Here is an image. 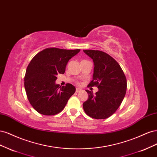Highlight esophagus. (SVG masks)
<instances>
[{
	"mask_svg": "<svg viewBox=\"0 0 157 157\" xmlns=\"http://www.w3.org/2000/svg\"><path fill=\"white\" fill-rule=\"evenodd\" d=\"M82 89H80V88H76V92H81L82 91Z\"/></svg>",
	"mask_w": 157,
	"mask_h": 157,
	"instance_id": "34e87169",
	"label": "esophagus"
}]
</instances>
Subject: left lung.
<instances>
[{"label":"left lung","instance_id":"left-lung-1","mask_svg":"<svg viewBox=\"0 0 157 157\" xmlns=\"http://www.w3.org/2000/svg\"><path fill=\"white\" fill-rule=\"evenodd\" d=\"M93 60L94 73L90 86H98L94 94L86 90L88 99L83 109L87 115L96 119H105L117 110L125 96L127 82L120 65L111 56L99 50H83Z\"/></svg>","mask_w":157,"mask_h":157}]
</instances>
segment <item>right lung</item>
I'll return each instance as SVG.
<instances>
[{
    "label": "right lung",
    "instance_id": "1",
    "mask_svg": "<svg viewBox=\"0 0 157 157\" xmlns=\"http://www.w3.org/2000/svg\"><path fill=\"white\" fill-rule=\"evenodd\" d=\"M80 50L46 48L33 58L27 68L24 86L32 107L44 115H54L64 109L75 92L71 84L59 86L55 82L58 73L63 74L71 58Z\"/></svg>",
    "mask_w": 157,
    "mask_h": 157
}]
</instances>
